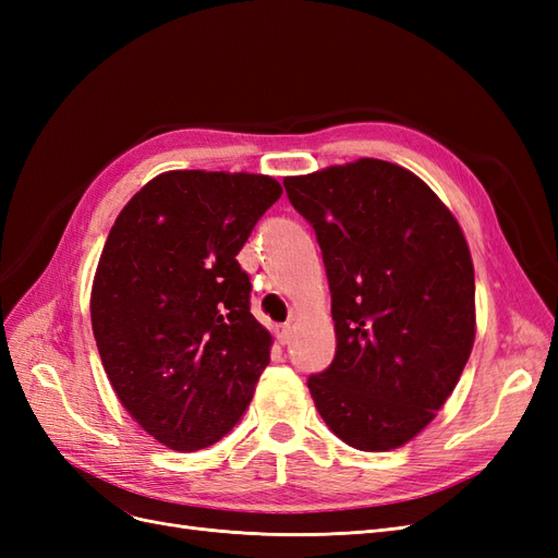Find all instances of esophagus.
<instances>
[{"label":"esophagus","mask_w":558,"mask_h":558,"mask_svg":"<svg viewBox=\"0 0 558 558\" xmlns=\"http://www.w3.org/2000/svg\"><path fill=\"white\" fill-rule=\"evenodd\" d=\"M275 337H277L279 344H289L291 337H293V330H291V326H277Z\"/></svg>","instance_id":"1"}]
</instances>
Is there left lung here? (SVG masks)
Here are the masks:
<instances>
[{
	"label": "left lung",
	"instance_id": "left-lung-1",
	"mask_svg": "<svg viewBox=\"0 0 558 558\" xmlns=\"http://www.w3.org/2000/svg\"><path fill=\"white\" fill-rule=\"evenodd\" d=\"M324 256L335 359L307 386L349 447L410 442L442 408L475 340V272L463 232L428 185L363 158L283 179Z\"/></svg>",
	"mask_w": 558,
	"mask_h": 558
}]
</instances>
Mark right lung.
Returning a JSON list of instances; mask_svg holds the SVG:
<instances>
[{
    "label": "right lung",
    "mask_w": 558,
    "mask_h": 558,
    "mask_svg": "<svg viewBox=\"0 0 558 558\" xmlns=\"http://www.w3.org/2000/svg\"><path fill=\"white\" fill-rule=\"evenodd\" d=\"M281 197L263 174L165 172L118 214L90 298L118 400L158 442L205 449L232 430L269 363L238 253Z\"/></svg>",
    "instance_id": "add662e5"
}]
</instances>
